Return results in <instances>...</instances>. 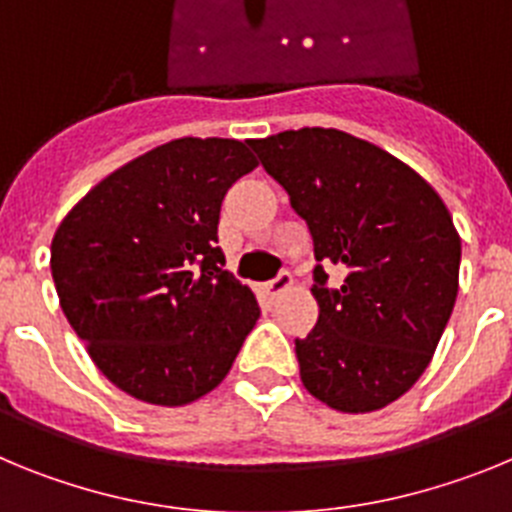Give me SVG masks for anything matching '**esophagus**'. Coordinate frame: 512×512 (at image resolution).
<instances>
[{"mask_svg":"<svg viewBox=\"0 0 512 512\" xmlns=\"http://www.w3.org/2000/svg\"><path fill=\"white\" fill-rule=\"evenodd\" d=\"M289 287H292V274H289V271H282L277 279H271V282L266 284L271 297H282Z\"/></svg>","mask_w":512,"mask_h":512,"instance_id":"34e87169","label":"esophagus"}]
</instances>
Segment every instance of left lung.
Returning <instances> with one entry per match:
<instances>
[{
	"label": "left lung",
	"instance_id": "8db88e82",
	"mask_svg": "<svg viewBox=\"0 0 512 512\" xmlns=\"http://www.w3.org/2000/svg\"><path fill=\"white\" fill-rule=\"evenodd\" d=\"M315 246L318 323L297 338L305 390L341 413H374L431 364L459 292L461 238L436 189L405 161L336 128L248 140ZM323 263L347 269L324 287Z\"/></svg>",
	"mask_w": 512,
	"mask_h": 512
}]
</instances>
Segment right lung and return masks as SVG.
I'll list each match as a JSON object with an SVG mask.
<instances>
[{
    "label": "right lung",
    "instance_id": "add662e5",
    "mask_svg": "<svg viewBox=\"0 0 512 512\" xmlns=\"http://www.w3.org/2000/svg\"><path fill=\"white\" fill-rule=\"evenodd\" d=\"M256 166L241 140H169L104 176L58 225L63 315L135 400L182 408L205 397L259 320L256 295L217 248L225 192Z\"/></svg>",
    "mask_w": 512,
    "mask_h": 512
}]
</instances>
